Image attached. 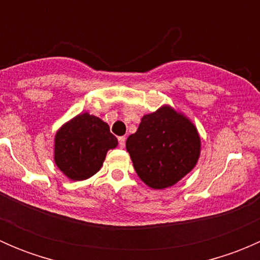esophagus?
<instances>
[{"label": "esophagus", "instance_id": "34e87169", "mask_svg": "<svg viewBox=\"0 0 260 260\" xmlns=\"http://www.w3.org/2000/svg\"><path fill=\"white\" fill-rule=\"evenodd\" d=\"M118 143H119V147L120 148H123L125 145V137H119L118 138Z\"/></svg>", "mask_w": 260, "mask_h": 260}]
</instances>
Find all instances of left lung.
<instances>
[{
    "mask_svg": "<svg viewBox=\"0 0 260 260\" xmlns=\"http://www.w3.org/2000/svg\"><path fill=\"white\" fill-rule=\"evenodd\" d=\"M125 147L140 179L152 188H165L193 169L200 156V137L187 118L162 107L142 118Z\"/></svg>",
    "mask_w": 260,
    "mask_h": 260,
    "instance_id": "8db88e82",
    "label": "left lung"
}]
</instances>
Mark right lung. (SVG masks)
Returning <instances> with one entry per match:
<instances>
[{
    "label": "right lung",
    "instance_id": "add662e5",
    "mask_svg": "<svg viewBox=\"0 0 260 260\" xmlns=\"http://www.w3.org/2000/svg\"><path fill=\"white\" fill-rule=\"evenodd\" d=\"M118 141L98 117L79 114L55 136V164L69 179H89L101 170L107 151Z\"/></svg>",
    "mask_w": 260,
    "mask_h": 260
}]
</instances>
